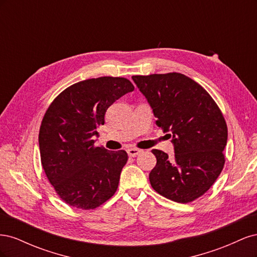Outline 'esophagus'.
<instances>
[{"label": "esophagus", "instance_id": "obj_1", "mask_svg": "<svg viewBox=\"0 0 257 257\" xmlns=\"http://www.w3.org/2000/svg\"><path fill=\"white\" fill-rule=\"evenodd\" d=\"M142 152V150H139V149H136V148H131V149H128L127 150V153H128V155L130 157H132V158H134V157H137V155Z\"/></svg>", "mask_w": 257, "mask_h": 257}]
</instances>
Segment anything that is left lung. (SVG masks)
Listing matches in <instances>:
<instances>
[{"instance_id": "1", "label": "left lung", "mask_w": 257, "mask_h": 257, "mask_svg": "<svg viewBox=\"0 0 257 257\" xmlns=\"http://www.w3.org/2000/svg\"><path fill=\"white\" fill-rule=\"evenodd\" d=\"M153 109L157 124L173 132L175 155L154 149L151 186L160 195L188 204L203 196L225 164L227 125L214 99L199 83L180 73L133 76Z\"/></svg>"}]
</instances>
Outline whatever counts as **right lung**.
Segmentation results:
<instances>
[{
	"instance_id": "obj_1",
	"label": "right lung",
	"mask_w": 257,
	"mask_h": 257,
	"mask_svg": "<svg viewBox=\"0 0 257 257\" xmlns=\"http://www.w3.org/2000/svg\"><path fill=\"white\" fill-rule=\"evenodd\" d=\"M133 90L123 77L87 79L62 91L46 110L38 135L42 166L67 205L95 209L118 189L127 153L97 147L93 136L108 107Z\"/></svg>"
}]
</instances>
